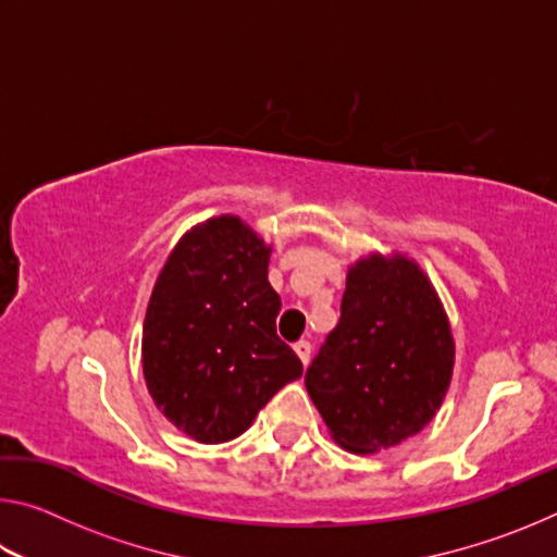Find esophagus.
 <instances>
[{"instance_id":"esophagus-1","label":"esophagus","mask_w":557,"mask_h":557,"mask_svg":"<svg viewBox=\"0 0 557 557\" xmlns=\"http://www.w3.org/2000/svg\"><path fill=\"white\" fill-rule=\"evenodd\" d=\"M295 351H297V356H299V361L307 366V363H309V356H312V344L301 338V342L295 344Z\"/></svg>"}]
</instances>
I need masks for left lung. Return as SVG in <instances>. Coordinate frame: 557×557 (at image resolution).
<instances>
[{
  "label": "left lung",
  "mask_w": 557,
  "mask_h": 557,
  "mask_svg": "<svg viewBox=\"0 0 557 557\" xmlns=\"http://www.w3.org/2000/svg\"><path fill=\"white\" fill-rule=\"evenodd\" d=\"M451 366L449 322L425 272L408 258L371 256L348 270L342 317L305 383L338 445L371 455L435 418Z\"/></svg>",
  "instance_id": "8db88e82"
}]
</instances>
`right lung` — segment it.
<instances>
[{
  "label": "right lung",
  "mask_w": 557,
  "mask_h": 557,
  "mask_svg": "<svg viewBox=\"0 0 557 557\" xmlns=\"http://www.w3.org/2000/svg\"><path fill=\"white\" fill-rule=\"evenodd\" d=\"M270 248L235 215L188 231L149 297L143 369L164 418L203 445L243 435L301 361L277 336Z\"/></svg>",
  "instance_id": "obj_1"
}]
</instances>
